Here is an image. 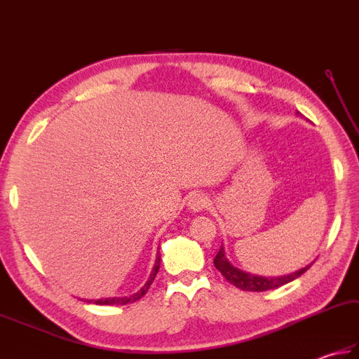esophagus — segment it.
Returning <instances> with one entry per match:
<instances>
[{
    "instance_id": "esophagus-1",
    "label": "esophagus",
    "mask_w": 359,
    "mask_h": 359,
    "mask_svg": "<svg viewBox=\"0 0 359 359\" xmlns=\"http://www.w3.org/2000/svg\"><path fill=\"white\" fill-rule=\"evenodd\" d=\"M208 203H210V199H208L207 196L194 194L191 199H189L188 207L191 208L193 211H202V210H205V208L208 207Z\"/></svg>"
}]
</instances>
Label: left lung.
Returning <instances> with one entry per match:
<instances>
[{"label":"left lung","instance_id":"8db88e82","mask_svg":"<svg viewBox=\"0 0 359 359\" xmlns=\"http://www.w3.org/2000/svg\"><path fill=\"white\" fill-rule=\"evenodd\" d=\"M311 265V264H310ZM310 265H307L306 269L297 270L292 274H285V276H279V278H264V276H256V274H250L242 271L239 269H236L230 264V261L225 257V251L224 247H220L219 253L215 257V266L222 273V276L233 284L234 287H238L243 292H266V290H273L288 284L293 279L299 278L302 273H306Z\"/></svg>","mask_w":359,"mask_h":359}]
</instances>
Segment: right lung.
Listing matches in <instances>:
<instances>
[{
  "label": "right lung",
  "instance_id": "obj_1",
  "mask_svg": "<svg viewBox=\"0 0 359 359\" xmlns=\"http://www.w3.org/2000/svg\"><path fill=\"white\" fill-rule=\"evenodd\" d=\"M158 269H160V253L157 251L154 269H152V273H151V276H149L147 284H144V285L140 288V292H137V293H134L133 296H129V297H106V299H97V301H94V304H98V306H114V304H117V306H125V304L139 301L142 296L147 294L148 288L151 287L152 282H154L156 274H157ZM88 302H93V301H88Z\"/></svg>",
  "mask_w": 359,
  "mask_h": 359
}]
</instances>
